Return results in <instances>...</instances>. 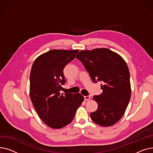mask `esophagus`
I'll list each match as a JSON object with an SVG mask.
<instances>
[{"label":"esophagus","mask_w":153,"mask_h":153,"mask_svg":"<svg viewBox=\"0 0 153 153\" xmlns=\"http://www.w3.org/2000/svg\"><path fill=\"white\" fill-rule=\"evenodd\" d=\"M84 99H85V100H91V97L89 95L84 96Z\"/></svg>","instance_id":"1"}]
</instances>
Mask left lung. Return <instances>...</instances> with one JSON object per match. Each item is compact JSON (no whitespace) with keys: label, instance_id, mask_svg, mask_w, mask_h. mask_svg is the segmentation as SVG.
<instances>
[{"label":"left lung","instance_id":"1","mask_svg":"<svg viewBox=\"0 0 153 153\" xmlns=\"http://www.w3.org/2000/svg\"><path fill=\"white\" fill-rule=\"evenodd\" d=\"M94 82L102 81V93L95 95L98 108L91 113L92 121L102 126L115 124L124 115L131 97L130 72L121 56L107 48L82 50L76 56Z\"/></svg>","mask_w":153,"mask_h":153}]
</instances>
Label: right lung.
<instances>
[{
    "label": "right lung",
    "instance_id": "add662e5",
    "mask_svg": "<svg viewBox=\"0 0 153 153\" xmlns=\"http://www.w3.org/2000/svg\"><path fill=\"white\" fill-rule=\"evenodd\" d=\"M78 50H52L35 60L30 77V96L37 114L45 125L59 129L73 120L84 97L81 94H61L66 82L63 69L73 60Z\"/></svg>",
    "mask_w": 153,
    "mask_h": 153
}]
</instances>
